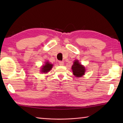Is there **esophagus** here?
Instances as JSON below:
<instances>
[{
	"mask_svg": "<svg viewBox=\"0 0 123 123\" xmlns=\"http://www.w3.org/2000/svg\"><path fill=\"white\" fill-rule=\"evenodd\" d=\"M59 64L60 65V66H63L64 64V62L62 61H59Z\"/></svg>",
	"mask_w": 123,
	"mask_h": 123,
	"instance_id": "obj_1",
	"label": "esophagus"
}]
</instances>
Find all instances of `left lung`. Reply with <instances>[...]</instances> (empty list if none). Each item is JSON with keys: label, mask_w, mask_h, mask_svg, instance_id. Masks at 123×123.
Segmentation results:
<instances>
[{"label": "left lung", "mask_w": 123, "mask_h": 123, "mask_svg": "<svg viewBox=\"0 0 123 123\" xmlns=\"http://www.w3.org/2000/svg\"><path fill=\"white\" fill-rule=\"evenodd\" d=\"M72 70L73 74L77 77H82L83 75H84L85 72V67L80 64L77 60H75L74 62V65L72 66Z\"/></svg>", "instance_id": "obj_1"}]
</instances>
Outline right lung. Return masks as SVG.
Here are the masks:
<instances>
[{
    "instance_id": "obj_1",
    "label": "right lung",
    "mask_w": 123,
    "mask_h": 123,
    "mask_svg": "<svg viewBox=\"0 0 123 123\" xmlns=\"http://www.w3.org/2000/svg\"><path fill=\"white\" fill-rule=\"evenodd\" d=\"M53 64L49 63V62H46L45 66H43L42 68V72L43 73H47L50 71L51 69L52 68Z\"/></svg>"
}]
</instances>
